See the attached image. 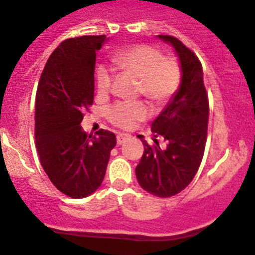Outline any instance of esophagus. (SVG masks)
Wrapping results in <instances>:
<instances>
[{
	"instance_id": "34e87169",
	"label": "esophagus",
	"mask_w": 255,
	"mask_h": 255,
	"mask_svg": "<svg viewBox=\"0 0 255 255\" xmlns=\"http://www.w3.org/2000/svg\"><path fill=\"white\" fill-rule=\"evenodd\" d=\"M130 137V134H128V133H118L117 134V143L118 144H122L123 142L126 141V139H128Z\"/></svg>"
}]
</instances>
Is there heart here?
Wrapping results in <instances>:
<instances>
[{
	"label": "heart",
	"mask_w": 255,
	"mask_h": 255,
	"mask_svg": "<svg viewBox=\"0 0 255 255\" xmlns=\"http://www.w3.org/2000/svg\"><path fill=\"white\" fill-rule=\"evenodd\" d=\"M112 61L118 69L139 78L137 95L146 97L156 108L167 106L177 94L182 82L181 64L176 56H165L151 45H132L117 50ZM114 74L101 65L95 69V87L101 98L107 99L112 92ZM151 114L144 101L118 102L106 111V118L114 127L134 129Z\"/></svg>",
	"instance_id": "b5f03b06"
}]
</instances>
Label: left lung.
Listing matches in <instances>:
<instances>
[{
    "mask_svg": "<svg viewBox=\"0 0 255 255\" xmlns=\"http://www.w3.org/2000/svg\"><path fill=\"white\" fill-rule=\"evenodd\" d=\"M177 52L182 68V82L162 113L152 123L153 144L144 146L135 176L143 190L158 197L175 196L196 175L203 161L208 138L209 98L203 79V66L192 50L176 37L158 35ZM162 136L166 146H160Z\"/></svg>",
    "mask_w": 255,
    "mask_h": 255,
    "instance_id": "left-lung-1",
    "label": "left lung"
}]
</instances>
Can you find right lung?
<instances>
[{
  "label": "right lung",
  "mask_w": 255,
  "mask_h": 255,
  "mask_svg": "<svg viewBox=\"0 0 255 255\" xmlns=\"http://www.w3.org/2000/svg\"><path fill=\"white\" fill-rule=\"evenodd\" d=\"M106 35L61 42L40 77L35 104V144L52 185L71 199L89 196L106 176L116 134L82 129L84 112L94 101L95 52Z\"/></svg>",
  "instance_id": "obj_1"
}]
</instances>
